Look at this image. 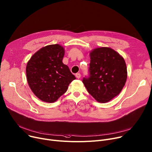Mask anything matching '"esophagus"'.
<instances>
[{"mask_svg":"<svg viewBox=\"0 0 152 152\" xmlns=\"http://www.w3.org/2000/svg\"><path fill=\"white\" fill-rule=\"evenodd\" d=\"M75 76H76V78H77V79L80 78V73H76Z\"/></svg>","mask_w":152,"mask_h":152,"instance_id":"34e87169","label":"esophagus"}]
</instances>
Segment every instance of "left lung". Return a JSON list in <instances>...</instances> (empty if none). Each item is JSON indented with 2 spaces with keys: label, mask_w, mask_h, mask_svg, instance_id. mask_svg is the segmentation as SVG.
Masks as SVG:
<instances>
[{
  "label": "left lung",
  "mask_w": 152,
  "mask_h": 152,
  "mask_svg": "<svg viewBox=\"0 0 152 152\" xmlns=\"http://www.w3.org/2000/svg\"><path fill=\"white\" fill-rule=\"evenodd\" d=\"M89 77H84L88 92L99 103H107L118 95L127 79L124 58L107 47L98 48L90 53Z\"/></svg>",
  "instance_id": "8db88e82"
}]
</instances>
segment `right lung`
<instances>
[{
    "mask_svg": "<svg viewBox=\"0 0 152 152\" xmlns=\"http://www.w3.org/2000/svg\"><path fill=\"white\" fill-rule=\"evenodd\" d=\"M64 48L60 45L45 46L36 52L27 62L28 84L39 99L54 103L68 88L75 76L62 62Z\"/></svg>",
    "mask_w": 152,
    "mask_h": 152,
    "instance_id": "add662e5",
    "label": "right lung"
}]
</instances>
